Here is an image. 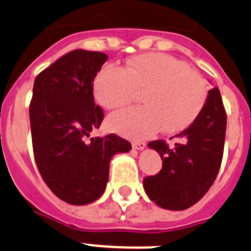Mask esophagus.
<instances>
[{"instance_id":"obj_1","label":"esophagus","mask_w":251,"mask_h":251,"mask_svg":"<svg viewBox=\"0 0 251 251\" xmlns=\"http://www.w3.org/2000/svg\"><path fill=\"white\" fill-rule=\"evenodd\" d=\"M132 148L136 150H144L145 149V143H140V141L139 143H132Z\"/></svg>"}]
</instances>
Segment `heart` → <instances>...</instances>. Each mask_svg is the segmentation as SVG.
<instances>
[{
	"mask_svg": "<svg viewBox=\"0 0 251 251\" xmlns=\"http://www.w3.org/2000/svg\"><path fill=\"white\" fill-rule=\"evenodd\" d=\"M136 92L143 106L113 113L107 126L126 138L145 139L160 128L174 134L191 126L206 103L208 87L186 63L160 53L131 58L124 69L106 65L93 82L96 101L107 110L128 104Z\"/></svg>",
	"mask_w": 251,
	"mask_h": 251,
	"instance_id": "1",
	"label": "heart"
}]
</instances>
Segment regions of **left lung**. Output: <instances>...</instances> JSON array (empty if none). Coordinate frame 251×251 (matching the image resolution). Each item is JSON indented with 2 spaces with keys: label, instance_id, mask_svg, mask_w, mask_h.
Segmentation results:
<instances>
[{
  "label": "left lung",
  "instance_id": "left-lung-1",
  "mask_svg": "<svg viewBox=\"0 0 251 251\" xmlns=\"http://www.w3.org/2000/svg\"><path fill=\"white\" fill-rule=\"evenodd\" d=\"M226 132V112L217 87L208 91L195 123L168 147L164 140L148 144L163 160L162 171L144 178L148 197L165 210L182 211L197 203L210 189L221 165Z\"/></svg>",
  "mask_w": 251,
  "mask_h": 251
}]
</instances>
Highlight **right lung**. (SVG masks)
Returning a JSON list of instances; mask_svg holds the SVG:
<instances>
[{"label":"right lung","mask_w":251,"mask_h":251,"mask_svg":"<svg viewBox=\"0 0 251 251\" xmlns=\"http://www.w3.org/2000/svg\"><path fill=\"white\" fill-rule=\"evenodd\" d=\"M107 59L101 51L73 50L35 78L29 110L35 160L50 191L69 204L99 200L112 156L131 150L115 134L87 141L103 120L92 83Z\"/></svg>","instance_id":"right-lung-1"}]
</instances>
